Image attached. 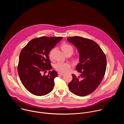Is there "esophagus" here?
Returning <instances> with one entry per match:
<instances>
[{
	"label": "esophagus",
	"mask_w": 124,
	"mask_h": 124,
	"mask_svg": "<svg viewBox=\"0 0 124 124\" xmlns=\"http://www.w3.org/2000/svg\"><path fill=\"white\" fill-rule=\"evenodd\" d=\"M58 75H59V76H63V75H64V74H63V73H58Z\"/></svg>",
	"instance_id": "34e87169"
}]
</instances>
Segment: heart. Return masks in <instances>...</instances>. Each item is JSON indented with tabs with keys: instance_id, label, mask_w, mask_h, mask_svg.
Wrapping results in <instances>:
<instances>
[{
	"instance_id": "obj_1",
	"label": "heart",
	"mask_w": 124,
	"mask_h": 124,
	"mask_svg": "<svg viewBox=\"0 0 124 124\" xmlns=\"http://www.w3.org/2000/svg\"><path fill=\"white\" fill-rule=\"evenodd\" d=\"M61 48L62 51L64 52V54H66L68 52H72L73 53L74 49L73 47L68 44H64L61 46ZM54 50V48L52 49L49 52V57L50 58L52 57V55ZM70 67H71V65L70 63L68 62H59L57 63L55 65V68L56 70L58 71L61 73H66L68 72L70 70Z\"/></svg>"
}]
</instances>
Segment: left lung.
<instances>
[{"instance_id":"8db88e82","label":"left lung","mask_w":124,"mask_h":124,"mask_svg":"<svg viewBox=\"0 0 124 124\" xmlns=\"http://www.w3.org/2000/svg\"><path fill=\"white\" fill-rule=\"evenodd\" d=\"M79 54V62L76 70L81 75L72 74L73 79L68 86L70 91L79 96L93 92L103 79L107 68V58L100 46L94 41L81 37L67 38Z\"/></svg>"}]
</instances>
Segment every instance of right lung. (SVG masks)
<instances>
[{
	"mask_svg": "<svg viewBox=\"0 0 124 124\" xmlns=\"http://www.w3.org/2000/svg\"><path fill=\"white\" fill-rule=\"evenodd\" d=\"M63 39L61 37H42L31 40L22 50L17 72L21 81L31 94L42 96L54 89L57 73L53 70L47 76L41 75L52 69L49 59V51Z\"/></svg>",
	"mask_w": 124,
	"mask_h": 124,
	"instance_id": "right-lung-1",
	"label": "right lung"
}]
</instances>
